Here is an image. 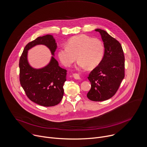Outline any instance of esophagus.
Wrapping results in <instances>:
<instances>
[{"instance_id":"esophagus-1","label":"esophagus","mask_w":147,"mask_h":147,"mask_svg":"<svg viewBox=\"0 0 147 147\" xmlns=\"http://www.w3.org/2000/svg\"><path fill=\"white\" fill-rule=\"evenodd\" d=\"M73 77L76 80H80L81 78V75L79 73H74L73 74Z\"/></svg>"}]
</instances>
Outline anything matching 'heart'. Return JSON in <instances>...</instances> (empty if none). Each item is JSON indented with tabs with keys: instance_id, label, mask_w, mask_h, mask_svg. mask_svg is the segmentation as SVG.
Instances as JSON below:
<instances>
[{
	"instance_id": "heart-1",
	"label": "heart",
	"mask_w": 147,
	"mask_h": 147,
	"mask_svg": "<svg viewBox=\"0 0 147 147\" xmlns=\"http://www.w3.org/2000/svg\"><path fill=\"white\" fill-rule=\"evenodd\" d=\"M104 53V45L100 39L80 34L69 38L66 46L58 50V56L65 66H69L77 58L79 66L93 69L100 63Z\"/></svg>"
}]
</instances>
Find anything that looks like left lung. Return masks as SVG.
<instances>
[{"instance_id":"8db88e82","label":"left lung","mask_w":147,"mask_h":147,"mask_svg":"<svg viewBox=\"0 0 147 147\" xmlns=\"http://www.w3.org/2000/svg\"><path fill=\"white\" fill-rule=\"evenodd\" d=\"M104 42L105 54L100 63L89 74L91 88L88 98L94 102L108 100L117 92L125 77V56L119 42L105 30L96 29Z\"/></svg>"}]
</instances>
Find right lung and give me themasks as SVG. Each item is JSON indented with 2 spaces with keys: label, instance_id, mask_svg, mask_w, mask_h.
Here are the masks:
<instances>
[{
  "label": "right lung",
  "instance_id": "1",
  "mask_svg": "<svg viewBox=\"0 0 147 147\" xmlns=\"http://www.w3.org/2000/svg\"><path fill=\"white\" fill-rule=\"evenodd\" d=\"M38 44L46 45L53 55L57 48L55 39L50 34L38 37L28 43L20 59V84L33 102L44 107L54 106L60 103L63 97L67 70L59 66L54 57L44 68H32L27 60L28 50Z\"/></svg>",
  "mask_w": 147,
  "mask_h": 147
}]
</instances>
